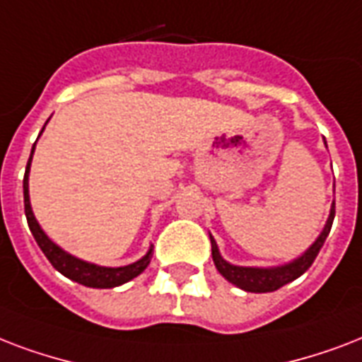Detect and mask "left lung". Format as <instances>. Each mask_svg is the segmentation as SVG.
Segmentation results:
<instances>
[{
  "label": "left lung",
  "mask_w": 362,
  "mask_h": 362,
  "mask_svg": "<svg viewBox=\"0 0 362 362\" xmlns=\"http://www.w3.org/2000/svg\"><path fill=\"white\" fill-rule=\"evenodd\" d=\"M332 221H334V204H332L329 221H327L321 236L315 240V243L308 249L306 253L302 255L300 259L293 260L291 264L279 266V268H245V266H234L221 257L217 243L211 238L213 262L217 266V270L221 272V276L228 279L230 283H234L236 287L243 288L247 293H272V291H277V288L287 285V283H291L296 277H300L313 264V260H315V257H317L321 247H323L325 240L329 236Z\"/></svg>",
  "instance_id": "obj_1"
}]
</instances>
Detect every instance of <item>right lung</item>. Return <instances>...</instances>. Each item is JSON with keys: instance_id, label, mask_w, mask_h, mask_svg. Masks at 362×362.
Returning <instances> with one entry per match:
<instances>
[{"instance_id": "obj_1", "label": "right lung", "mask_w": 362, "mask_h": 362, "mask_svg": "<svg viewBox=\"0 0 362 362\" xmlns=\"http://www.w3.org/2000/svg\"><path fill=\"white\" fill-rule=\"evenodd\" d=\"M35 149V143L32 147ZM32 155H30V160H28L26 173H24V211H26L28 226L32 230L35 242L41 247V251L45 253V257L49 259V262L54 266L56 270L64 274L69 279L85 285V287H94V288H111L119 287L122 283L130 281L136 276H139L151 262V253L153 249H149V253L145 255L141 260H137L134 264L120 266V268H105V266H96L90 264V262H85V260H79L67 255L66 251H62L56 243H52L49 238L45 236V232L41 230V226L37 225V221L33 217L32 206H30V194H28V172H30V164H32Z\"/></svg>"}]
</instances>
